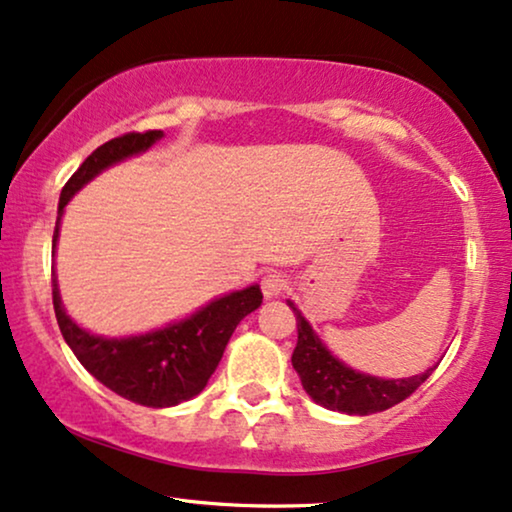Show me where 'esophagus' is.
<instances>
[{"instance_id": "obj_1", "label": "esophagus", "mask_w": 512, "mask_h": 512, "mask_svg": "<svg viewBox=\"0 0 512 512\" xmlns=\"http://www.w3.org/2000/svg\"><path fill=\"white\" fill-rule=\"evenodd\" d=\"M261 291L265 298L282 296V293L286 291V279L282 272H268V275L261 279Z\"/></svg>"}]
</instances>
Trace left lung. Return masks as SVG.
<instances>
[{
    "label": "left lung",
    "instance_id": "1",
    "mask_svg": "<svg viewBox=\"0 0 512 512\" xmlns=\"http://www.w3.org/2000/svg\"><path fill=\"white\" fill-rule=\"evenodd\" d=\"M289 305L298 324V342L291 363L300 375L307 396L328 410L347 412V415H373V412L389 410L415 394L419 384L436 368L433 366L422 375L403 377V380H382V377L356 373L328 352L298 307L293 303Z\"/></svg>",
    "mask_w": 512,
    "mask_h": 512
}]
</instances>
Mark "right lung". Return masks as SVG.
<instances>
[{
    "label": "right lung",
    "mask_w": 512,
    "mask_h": 512,
    "mask_svg": "<svg viewBox=\"0 0 512 512\" xmlns=\"http://www.w3.org/2000/svg\"><path fill=\"white\" fill-rule=\"evenodd\" d=\"M163 137L160 130L128 132V135L109 139L97 146L83 160L60 193L58 223L53 233V251L60 233L62 209L69 198L88 184L95 174L107 170L109 165L142 153ZM263 303L258 286L235 291L230 296L212 300L191 317L170 324L160 331L135 335V338H102L83 331L67 317L62 307L58 279L53 272V310L58 319L60 333L81 366L97 377L114 394L128 398L146 408H170L200 394L209 377L219 366L223 349L237 324Z\"/></svg>",
    "instance_id": "right-lung-1"
}]
</instances>
